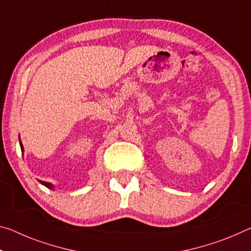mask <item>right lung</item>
Segmentation results:
<instances>
[{"mask_svg": "<svg viewBox=\"0 0 251 251\" xmlns=\"http://www.w3.org/2000/svg\"><path fill=\"white\" fill-rule=\"evenodd\" d=\"M20 146H21V151H22V152H25V150H23V145H22L21 141H20ZM39 182L41 183L42 185L47 186L48 189H51V190H53V184H51V183H49V182H45V181H40V180H39Z\"/></svg>", "mask_w": 251, "mask_h": 251, "instance_id": "right-lung-1", "label": "right lung"}]
</instances>
